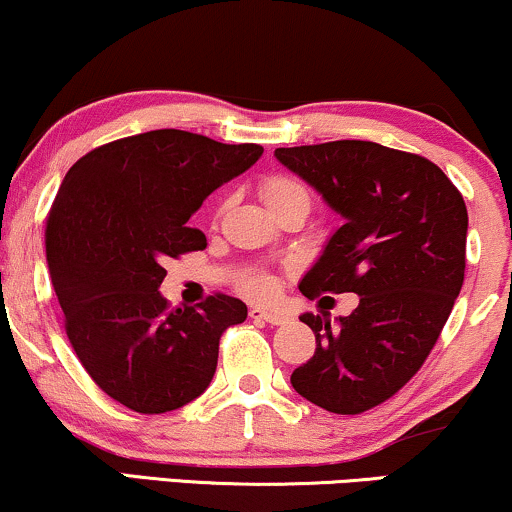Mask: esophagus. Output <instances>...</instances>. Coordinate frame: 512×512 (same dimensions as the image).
<instances>
[{
	"instance_id": "obj_1",
	"label": "esophagus",
	"mask_w": 512,
	"mask_h": 512,
	"mask_svg": "<svg viewBox=\"0 0 512 512\" xmlns=\"http://www.w3.org/2000/svg\"><path fill=\"white\" fill-rule=\"evenodd\" d=\"M250 317L257 319V322H267V324H272V326H279V324H286L288 322V315H283V312L260 310V307H252Z\"/></svg>"
}]
</instances>
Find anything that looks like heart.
Segmentation results:
<instances>
[{"mask_svg":"<svg viewBox=\"0 0 512 512\" xmlns=\"http://www.w3.org/2000/svg\"><path fill=\"white\" fill-rule=\"evenodd\" d=\"M260 193H262L264 205H267L269 209L279 207L288 200L310 202V190H307L303 181H298V178H293V176H281V174L269 176L267 181L262 183ZM240 291H243L252 300H269V298H274L276 283L269 274L257 272V274L245 276L243 283H240Z\"/></svg>","mask_w":512,"mask_h":512,"instance_id":"1","label":"heart"}]
</instances>
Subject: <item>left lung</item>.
I'll use <instances>...</instances> for the list:
<instances>
[{
  "instance_id": "1",
  "label": "left lung",
  "mask_w": 512,
  "mask_h": 512,
  "mask_svg": "<svg viewBox=\"0 0 512 512\" xmlns=\"http://www.w3.org/2000/svg\"><path fill=\"white\" fill-rule=\"evenodd\" d=\"M274 155L346 219L300 291L360 295L338 326L300 317L317 348L291 384L319 408L360 415L403 389L439 341L465 279V200L434 162L369 140Z\"/></svg>"
}]
</instances>
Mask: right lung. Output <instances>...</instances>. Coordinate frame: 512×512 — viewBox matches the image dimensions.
Here are the masks:
<instances>
[{"label": "right lung", "mask_w": 512, "mask_h": 512, "mask_svg": "<svg viewBox=\"0 0 512 512\" xmlns=\"http://www.w3.org/2000/svg\"><path fill=\"white\" fill-rule=\"evenodd\" d=\"M262 152L162 128L95 147L61 181L45 231L49 276L80 365L116 403L159 415L212 381L219 338L248 307L214 293L171 310L159 286L169 257L207 248L188 219Z\"/></svg>", "instance_id": "add662e5"}]
</instances>
